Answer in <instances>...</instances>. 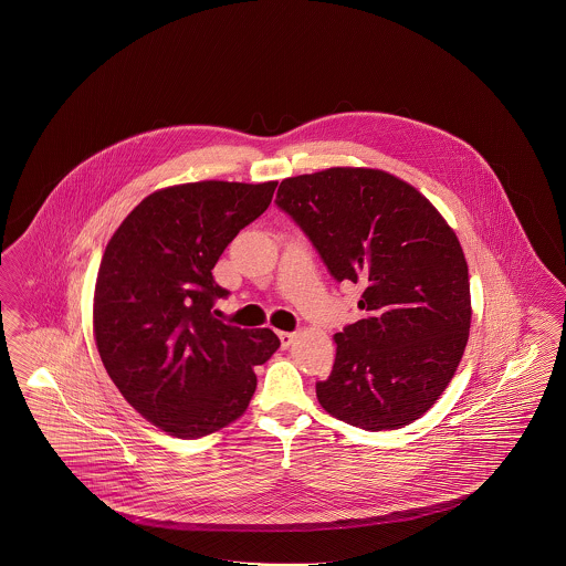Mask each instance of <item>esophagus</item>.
Instances as JSON below:
<instances>
[{
	"instance_id": "1",
	"label": "esophagus",
	"mask_w": 566,
	"mask_h": 566,
	"mask_svg": "<svg viewBox=\"0 0 566 566\" xmlns=\"http://www.w3.org/2000/svg\"><path fill=\"white\" fill-rule=\"evenodd\" d=\"M277 338H280V343H282L284 348H289V346L294 343L296 334H294V332H277Z\"/></svg>"
}]
</instances>
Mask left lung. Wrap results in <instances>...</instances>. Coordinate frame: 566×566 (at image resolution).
<instances>
[{"mask_svg": "<svg viewBox=\"0 0 566 566\" xmlns=\"http://www.w3.org/2000/svg\"><path fill=\"white\" fill-rule=\"evenodd\" d=\"M275 206L334 280L363 286V319L334 336L319 405L367 431L409 426L444 392L469 340V270L454 230L419 190L369 168L286 178Z\"/></svg>", "mask_w": 566, "mask_h": 566, "instance_id": "left-lung-1", "label": "left lung"}]
</instances>
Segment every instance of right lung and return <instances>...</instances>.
Returning <instances> with one entry per match:
<instances>
[{"label":"right lung","mask_w":566,"mask_h":566,"mask_svg":"<svg viewBox=\"0 0 566 566\" xmlns=\"http://www.w3.org/2000/svg\"><path fill=\"white\" fill-rule=\"evenodd\" d=\"M277 182L206 180L143 199L105 247L93 303L103 367L147 421L182 440L247 411L255 365L280 340L270 327L218 319L230 292L211 270L240 230L270 207Z\"/></svg>","instance_id":"right-lung-1"}]
</instances>
